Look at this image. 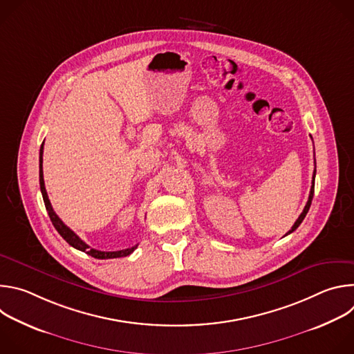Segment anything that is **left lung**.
<instances>
[{
	"label": "left lung",
	"mask_w": 354,
	"mask_h": 354,
	"mask_svg": "<svg viewBox=\"0 0 354 354\" xmlns=\"http://www.w3.org/2000/svg\"><path fill=\"white\" fill-rule=\"evenodd\" d=\"M315 174H317V167H315V169H314V175H313V186H311V190H310V196H308V201H307V205H306L304 210H302V213L299 214V217L297 218V221L294 223V225L291 227V230H290V231H288L286 235L291 234L292 231H295V230L298 228V225L302 223V220L306 218V216H307V213H308V210H310V207H311V201H313V197H314V189H315Z\"/></svg>",
	"instance_id": "1"
}]
</instances>
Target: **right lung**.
<instances>
[{
  "label": "right lung",
  "instance_id": "right-lung-1",
  "mask_svg": "<svg viewBox=\"0 0 354 354\" xmlns=\"http://www.w3.org/2000/svg\"><path fill=\"white\" fill-rule=\"evenodd\" d=\"M39 182H40V192H41V196H43V201H44V206H46V210L48 213V217L50 220H52L55 228L57 230V232L75 249L78 250H82L85 252V254H88L89 257L92 258H96V259H113V258H123V257H127L130 254H133V250L137 248V245L131 246V248H127V249H122V250H113V252H105V250H97V249H93L91 248L89 245H86L74 231H71L60 218L59 216L55 213L53 207H52V203H50L48 200V196H47V192H46V187H44V179H43V144L40 147V153H39Z\"/></svg>",
  "mask_w": 354,
  "mask_h": 354
}]
</instances>
